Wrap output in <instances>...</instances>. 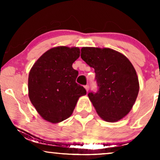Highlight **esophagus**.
Wrapping results in <instances>:
<instances>
[{
  "mask_svg": "<svg viewBox=\"0 0 160 160\" xmlns=\"http://www.w3.org/2000/svg\"><path fill=\"white\" fill-rule=\"evenodd\" d=\"M84 87H85L86 92H88V90H89V85H86Z\"/></svg>",
  "mask_w": 160,
  "mask_h": 160,
  "instance_id": "esophagus-1",
  "label": "esophagus"
}]
</instances>
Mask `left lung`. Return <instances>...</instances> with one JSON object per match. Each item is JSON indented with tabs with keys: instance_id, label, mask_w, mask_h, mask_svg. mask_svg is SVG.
Masks as SVG:
<instances>
[{
	"instance_id": "8db88e82",
	"label": "left lung",
	"mask_w": 160,
	"mask_h": 160,
	"mask_svg": "<svg viewBox=\"0 0 160 160\" xmlns=\"http://www.w3.org/2000/svg\"><path fill=\"white\" fill-rule=\"evenodd\" d=\"M81 58L95 69L98 89L89 98L99 117L117 122L132 108L139 91V82L132 64L122 53L109 48L82 47Z\"/></svg>"
}]
</instances>
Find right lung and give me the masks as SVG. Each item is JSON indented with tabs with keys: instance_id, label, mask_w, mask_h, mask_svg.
Returning <instances> with one entry per match:
<instances>
[{
	"instance_id": "1",
	"label": "right lung",
	"mask_w": 160,
	"mask_h": 160,
	"mask_svg": "<svg viewBox=\"0 0 160 160\" xmlns=\"http://www.w3.org/2000/svg\"><path fill=\"white\" fill-rule=\"evenodd\" d=\"M80 53L78 47H54L43 53L29 72V98L48 122L57 123L71 117L79 98L86 94L76 82L78 71L72 67Z\"/></svg>"
}]
</instances>
